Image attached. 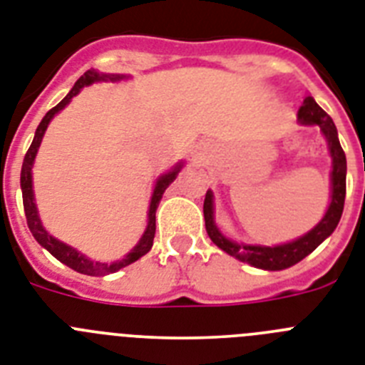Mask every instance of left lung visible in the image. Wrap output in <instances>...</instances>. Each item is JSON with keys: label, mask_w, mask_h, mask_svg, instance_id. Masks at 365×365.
Returning a JSON list of instances; mask_svg holds the SVG:
<instances>
[{"label": "left lung", "mask_w": 365, "mask_h": 365, "mask_svg": "<svg viewBox=\"0 0 365 365\" xmlns=\"http://www.w3.org/2000/svg\"><path fill=\"white\" fill-rule=\"evenodd\" d=\"M299 122L304 125H319L321 133L329 143V152L332 158V173H330V185H332V195H330V206L321 219V222L315 228H312L308 234L289 243L277 245V247H262V245H245L237 241L228 240L226 235L220 234L213 220V192L207 191L204 198V219H206V230L210 240L225 250L226 254L234 256L240 262L249 263L252 267L265 269V271H282L304 259L310 252H314L321 243H323L336 226H338L341 213H344L345 204V176H347V159L345 152L339 145L338 130L334 125L332 118L321 109L312 96H306L301 109L297 113Z\"/></svg>", "instance_id": "8db88e82"}]
</instances>
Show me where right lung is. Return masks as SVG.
<instances>
[{"instance_id": "1", "label": "right lung", "mask_w": 365, "mask_h": 365, "mask_svg": "<svg viewBox=\"0 0 365 365\" xmlns=\"http://www.w3.org/2000/svg\"><path fill=\"white\" fill-rule=\"evenodd\" d=\"M125 76L122 73H102V72H96V70H87V72L81 76V78L76 81V85L72 87L66 96L61 100L53 109L46 113V116L42 118V122L38 124L35 131V139H33L31 146L27 150L26 158H24V165H21V176H20V185H21V198H24V211H26V219H27V226L31 230L33 237H35L38 243L44 247L51 256L63 262L64 265H68L70 269L73 271L81 272V274H91V277H96V274H109V272H116L120 271L122 267L125 265H130V263L137 262L139 258H143L150 249H152V245H154V235H155V210L159 206V200L163 197L165 189L170 185V183L176 180L178 173L182 170L183 165L178 163L176 167L170 170V173L163 174V176L159 178L158 182H155V187H154V195H152V200H150V207H148V226H146L145 234L140 237L139 243L133 247L131 252H128L122 259H116L113 263H102V262H93V259H88L87 256H83L81 252H78L76 249L68 247L66 243L63 241L55 240L51 237L48 232L44 230L41 222V217H38V211H36V204H35V195H33V176H31V168H33V161L36 158V152H38V146L42 143V137H44L46 130H48V124L50 120L53 118L61 109L68 106V102L72 100L76 94L81 91L83 87L87 85H93L96 81H120L124 79Z\"/></svg>"}]
</instances>
